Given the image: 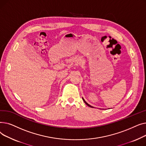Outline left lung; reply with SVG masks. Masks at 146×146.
I'll use <instances>...</instances> for the list:
<instances>
[{"instance_id": "8db88e82", "label": "left lung", "mask_w": 146, "mask_h": 146, "mask_svg": "<svg viewBox=\"0 0 146 146\" xmlns=\"http://www.w3.org/2000/svg\"><path fill=\"white\" fill-rule=\"evenodd\" d=\"M82 99H83V101H84V102H85V104H86V105H88V106H89V107H91V108H94V107H93V106H92L91 105H90L89 104H88V103H87V102H86V101H85V100H84V99H83V98H82Z\"/></svg>"}]
</instances>
